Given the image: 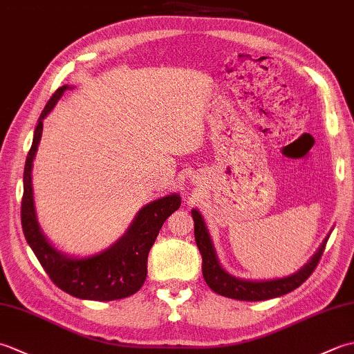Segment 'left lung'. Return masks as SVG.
Wrapping results in <instances>:
<instances>
[{"mask_svg":"<svg viewBox=\"0 0 354 354\" xmlns=\"http://www.w3.org/2000/svg\"><path fill=\"white\" fill-rule=\"evenodd\" d=\"M192 216L194 221V239H196V245L202 255V275H204L207 284L209 286V289L219 293V295L240 299V301H265V299L286 295V293L299 288L312 275L315 268L318 266L327 243L326 239L317 254L301 269L289 277L265 281L243 280V278H237L228 274L221 266L212 239H209L208 230L205 227L204 217L201 216L198 209H192Z\"/></svg>","mask_w":354,"mask_h":354,"instance_id":"8db88e82","label":"left lung"}]
</instances>
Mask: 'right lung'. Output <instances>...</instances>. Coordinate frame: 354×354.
Here are the masks:
<instances>
[{
  "label": "right lung",
  "mask_w": 354,
  "mask_h": 354,
  "mask_svg": "<svg viewBox=\"0 0 354 354\" xmlns=\"http://www.w3.org/2000/svg\"><path fill=\"white\" fill-rule=\"evenodd\" d=\"M65 89H68V85L61 86L51 95L37 120L24 167V194L21 204L22 231L44 270L59 289L80 299L114 301L133 295L145 284L150 248L155 243L165 219L181 207V198L173 193L142 207L124 236L99 254L80 259L57 251L44 236L36 219L32 169L42 135V120L56 106Z\"/></svg>",
  "instance_id": "1"
}]
</instances>
